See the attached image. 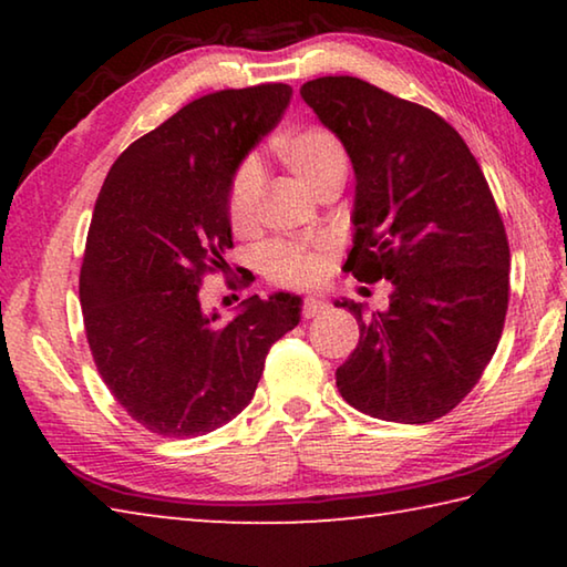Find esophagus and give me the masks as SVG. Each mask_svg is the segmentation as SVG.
Instances as JSON below:
<instances>
[{
    "instance_id": "1",
    "label": "esophagus",
    "mask_w": 567,
    "mask_h": 567,
    "mask_svg": "<svg viewBox=\"0 0 567 567\" xmlns=\"http://www.w3.org/2000/svg\"><path fill=\"white\" fill-rule=\"evenodd\" d=\"M324 310H328V302L318 300V297H305L302 300V318L305 320H310V318H315V315H320Z\"/></svg>"
}]
</instances>
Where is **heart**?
<instances>
[{
  "instance_id": "obj_1",
  "label": "heart",
  "mask_w": 567,
  "mask_h": 567,
  "mask_svg": "<svg viewBox=\"0 0 567 567\" xmlns=\"http://www.w3.org/2000/svg\"><path fill=\"white\" fill-rule=\"evenodd\" d=\"M270 147L272 155L315 195L328 182L344 179L348 172V150L338 134L322 124H305L275 134ZM257 205H260V172L252 162H243L233 169L225 189V219L235 235H247L255 227ZM330 249L328 239H315V243L275 239L260 249V267L272 285L307 287L322 277Z\"/></svg>"
}]
</instances>
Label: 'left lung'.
<instances>
[{"instance_id": "1", "label": "left lung", "mask_w": 567, "mask_h": 567, "mask_svg": "<svg viewBox=\"0 0 567 567\" xmlns=\"http://www.w3.org/2000/svg\"><path fill=\"white\" fill-rule=\"evenodd\" d=\"M302 100L342 140L358 177L344 270L390 280L388 312L362 315L338 378L364 415L420 425L455 410L501 342L511 247L501 209L453 124L358 76H318Z\"/></svg>"}]
</instances>
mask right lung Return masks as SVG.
Wrapping results in <instances>:
<instances>
[{
	"label": "right lung",
	"mask_w": 567,
	"mask_h": 567,
	"mask_svg": "<svg viewBox=\"0 0 567 567\" xmlns=\"http://www.w3.org/2000/svg\"><path fill=\"white\" fill-rule=\"evenodd\" d=\"M282 82L192 100L114 162L94 205L80 270L84 332L114 400L162 437L213 433L252 400L300 300L252 295L233 322L199 307V285L229 265L225 189L280 122ZM233 287H245L229 280Z\"/></svg>",
	"instance_id": "obj_1"
}]
</instances>
